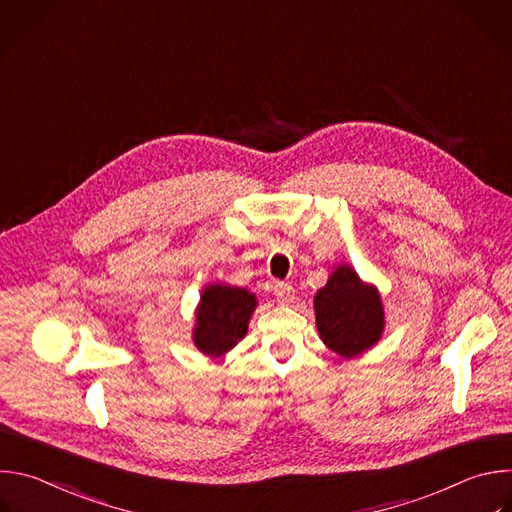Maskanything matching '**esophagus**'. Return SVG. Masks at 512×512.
<instances>
[{
  "label": "esophagus",
  "mask_w": 512,
  "mask_h": 512,
  "mask_svg": "<svg viewBox=\"0 0 512 512\" xmlns=\"http://www.w3.org/2000/svg\"><path fill=\"white\" fill-rule=\"evenodd\" d=\"M273 294H275L277 302H279V304H285V306L294 302V298H296V294H294V287H291L289 283H275V287H273Z\"/></svg>",
  "instance_id": "obj_1"
}]
</instances>
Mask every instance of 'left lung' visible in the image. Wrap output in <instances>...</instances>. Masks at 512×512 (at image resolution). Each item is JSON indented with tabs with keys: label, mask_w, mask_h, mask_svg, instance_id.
<instances>
[{
	"label": "left lung",
	"mask_w": 512,
	"mask_h": 512,
	"mask_svg": "<svg viewBox=\"0 0 512 512\" xmlns=\"http://www.w3.org/2000/svg\"><path fill=\"white\" fill-rule=\"evenodd\" d=\"M314 314L322 342L346 360L371 350L385 332L379 287L362 281L348 263L334 265L314 298Z\"/></svg>",
	"instance_id": "left-lung-1"
}]
</instances>
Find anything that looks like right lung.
Wrapping results in <instances>:
<instances>
[{
  "mask_svg": "<svg viewBox=\"0 0 512 512\" xmlns=\"http://www.w3.org/2000/svg\"><path fill=\"white\" fill-rule=\"evenodd\" d=\"M259 300L247 287L231 283L204 285L194 310L192 342L204 356L221 358L247 334Z\"/></svg>",
  "mask_w": 512,
  "mask_h": 512,
  "instance_id": "right-lung-1",
  "label": "right lung"
}]
</instances>
